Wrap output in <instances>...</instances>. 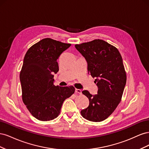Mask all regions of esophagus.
<instances>
[{
  "instance_id": "34e87169",
  "label": "esophagus",
  "mask_w": 149,
  "mask_h": 149,
  "mask_svg": "<svg viewBox=\"0 0 149 149\" xmlns=\"http://www.w3.org/2000/svg\"><path fill=\"white\" fill-rule=\"evenodd\" d=\"M75 93H77V94H82L81 90L79 89H75Z\"/></svg>"
}]
</instances>
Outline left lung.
I'll return each mask as SVG.
<instances>
[{
    "label": "left lung",
    "mask_w": 149,
    "mask_h": 149,
    "mask_svg": "<svg viewBox=\"0 0 149 149\" xmlns=\"http://www.w3.org/2000/svg\"><path fill=\"white\" fill-rule=\"evenodd\" d=\"M88 63V70L98 88L97 94L84 90L89 106L81 111L86 119L100 122L107 118L119 104L126 84V73L118 49L102 40L76 45Z\"/></svg>",
    "instance_id": "left-lung-1"
}]
</instances>
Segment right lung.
<instances>
[{
    "mask_svg": "<svg viewBox=\"0 0 149 149\" xmlns=\"http://www.w3.org/2000/svg\"><path fill=\"white\" fill-rule=\"evenodd\" d=\"M71 46L44 38L26 52L20 73L22 99L36 119L53 120L59 115L63 103L74 93L73 86L54 85V74L59 70L57 59Z\"/></svg>",
    "mask_w": 149,
    "mask_h": 149,
    "instance_id": "add662e5",
    "label": "right lung"
}]
</instances>
